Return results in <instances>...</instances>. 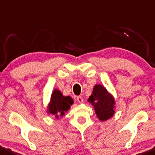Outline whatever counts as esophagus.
Wrapping results in <instances>:
<instances>
[{
  "instance_id": "1",
  "label": "esophagus",
  "mask_w": 155,
  "mask_h": 155,
  "mask_svg": "<svg viewBox=\"0 0 155 155\" xmlns=\"http://www.w3.org/2000/svg\"><path fill=\"white\" fill-rule=\"evenodd\" d=\"M77 100L79 103H83V102H84V98H83L81 96H78Z\"/></svg>"
}]
</instances>
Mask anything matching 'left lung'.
Listing matches in <instances>:
<instances>
[{
    "mask_svg": "<svg viewBox=\"0 0 155 155\" xmlns=\"http://www.w3.org/2000/svg\"><path fill=\"white\" fill-rule=\"evenodd\" d=\"M88 101L94 106L95 113L101 121L107 120L114 114V99L101 85L95 86Z\"/></svg>",
    "mask_w": 155,
    "mask_h": 155,
    "instance_id": "left-lung-1",
    "label": "left lung"
}]
</instances>
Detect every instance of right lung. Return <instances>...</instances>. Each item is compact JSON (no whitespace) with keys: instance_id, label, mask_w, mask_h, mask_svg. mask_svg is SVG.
I'll return each mask as SVG.
<instances>
[{"instance_id":"right-lung-1","label":"right lung","mask_w":155,"mask_h":155,"mask_svg":"<svg viewBox=\"0 0 155 155\" xmlns=\"http://www.w3.org/2000/svg\"><path fill=\"white\" fill-rule=\"evenodd\" d=\"M73 104V100L69 96H63L57 89L54 91L51 95V100L48 107V113L58 118L59 116H63Z\"/></svg>"}]
</instances>
